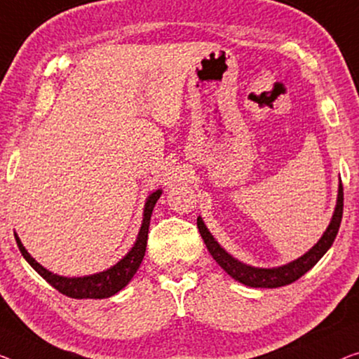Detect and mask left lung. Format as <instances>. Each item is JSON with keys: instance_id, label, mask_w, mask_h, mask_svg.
Masks as SVG:
<instances>
[{"instance_id": "1", "label": "left lung", "mask_w": 359, "mask_h": 359, "mask_svg": "<svg viewBox=\"0 0 359 359\" xmlns=\"http://www.w3.org/2000/svg\"><path fill=\"white\" fill-rule=\"evenodd\" d=\"M341 214H344V187H341V182L339 185V195H337V205L334 216L330 219L329 227L325 229L323 237H320L319 242L314 245V247L299 256L298 259L292 261V263L283 264L279 267H253L248 264H243L242 261L235 259L224 250L221 245H219L211 232L208 231L201 217L196 219V226L200 229V233L203 240H205V245L208 251H210L211 256L216 259V263L222 267L224 271L227 272L229 276L233 277L235 280L248 287L255 288H277L288 285V283L298 280L299 277L306 274V272L314 267V264L323 258V256L327 253V250L332 247L334 240L337 237V232H339L340 222H341Z\"/></svg>"}]
</instances>
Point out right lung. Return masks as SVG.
I'll return each instance as SVG.
<instances>
[{
	"label": "right lung",
	"mask_w": 359,
	"mask_h": 359,
	"mask_svg": "<svg viewBox=\"0 0 359 359\" xmlns=\"http://www.w3.org/2000/svg\"><path fill=\"white\" fill-rule=\"evenodd\" d=\"M163 191L156 190L153 191L151 195L148 196L145 203V210H143V222L140 227V232H138V237L133 243L132 250L122 258L119 263H116L109 269L103 272H98V274L93 276H83V277H62L57 274H53L51 271H48L43 267L40 263L32 258L29 251L20 242L18 233H14L15 242H18V247L20 253L25 258L27 263H29L34 269L39 272V274L45 279L50 285L56 288L57 292H61L62 295L71 297V298H109L116 295L117 292H121L128 282L132 280V277L135 276L138 267H140L143 256H145L147 251V240H148V229H149V219H151L153 208L156 205Z\"/></svg>",
	"instance_id": "add662e5"
}]
</instances>
